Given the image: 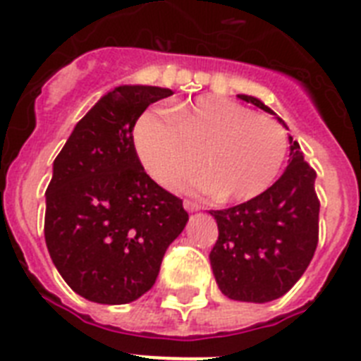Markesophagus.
I'll return each mask as SVG.
<instances>
[{
    "mask_svg": "<svg viewBox=\"0 0 361 361\" xmlns=\"http://www.w3.org/2000/svg\"><path fill=\"white\" fill-rule=\"evenodd\" d=\"M183 207H185V211H189V213H192V211H198V209H200V206H198L196 202H190V200L183 202Z\"/></svg>",
    "mask_w": 361,
    "mask_h": 361,
    "instance_id": "1",
    "label": "esophagus"
}]
</instances>
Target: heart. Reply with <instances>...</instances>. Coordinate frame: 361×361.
I'll use <instances>...</instances> for the list:
<instances>
[{
	"instance_id": "b5f03b06",
	"label": "heart",
	"mask_w": 361,
	"mask_h": 361,
	"mask_svg": "<svg viewBox=\"0 0 361 361\" xmlns=\"http://www.w3.org/2000/svg\"><path fill=\"white\" fill-rule=\"evenodd\" d=\"M140 114L133 146L145 171L169 183L198 163L204 172L181 178L180 189L226 202H245L274 183L287 155V133L276 120L219 96Z\"/></svg>"
}]
</instances>
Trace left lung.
Instances as JSON below:
<instances>
[{
	"label": "left lung",
	"instance_id": "obj_1",
	"mask_svg": "<svg viewBox=\"0 0 361 361\" xmlns=\"http://www.w3.org/2000/svg\"><path fill=\"white\" fill-rule=\"evenodd\" d=\"M286 122L256 96L237 94ZM289 165L265 192L221 211H209L219 239L209 254L216 286L231 300L271 302L300 280L319 241L315 171L289 135Z\"/></svg>",
	"mask_w": 361,
	"mask_h": 361
}]
</instances>
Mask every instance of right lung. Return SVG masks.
Returning a JSON list of instances; mask_svg holds the SVG:
<instances>
[{
	"label": "right lung",
	"mask_w": 361,
	"mask_h": 361,
	"mask_svg": "<svg viewBox=\"0 0 361 361\" xmlns=\"http://www.w3.org/2000/svg\"><path fill=\"white\" fill-rule=\"evenodd\" d=\"M171 94L150 85L114 87L75 124L54 161L46 247L64 282L90 302L142 297L189 221L183 202L146 174L133 146L135 122Z\"/></svg>",
	"instance_id": "right-lung-1"
}]
</instances>
